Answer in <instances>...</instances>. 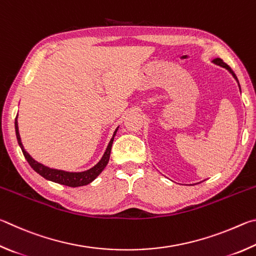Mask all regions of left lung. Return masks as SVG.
I'll return each mask as SVG.
<instances>
[{
    "instance_id": "left-lung-1",
    "label": "left lung",
    "mask_w": 256,
    "mask_h": 256,
    "mask_svg": "<svg viewBox=\"0 0 256 256\" xmlns=\"http://www.w3.org/2000/svg\"><path fill=\"white\" fill-rule=\"evenodd\" d=\"M212 62H214V64H216V65H218V66H220V67H224V68H226L228 72H230V73L232 74V78H234L235 80H236V82L237 83H238V88H240V82H238V80H237V78H236V75H235V73H234V72H232V68H230V66H228L227 64H226V62H224V60H222V58H214V60H212Z\"/></svg>"
}]
</instances>
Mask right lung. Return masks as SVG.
Here are the masks:
<instances>
[{"mask_svg":"<svg viewBox=\"0 0 256 256\" xmlns=\"http://www.w3.org/2000/svg\"><path fill=\"white\" fill-rule=\"evenodd\" d=\"M14 126H16V135L18 144H19L22 153H24L26 160H28L30 166L32 168L34 171L39 174V176H42V178H46V180H49V181L55 182V183H60V184H62V186H72V188L86 186V184H88V183H91L92 181L96 180V178L100 176L101 172L106 168L108 163H109L112 142H114V136L119 128V127H116V129L114 132V135H112V138L109 142V144H108V146H106L104 154H103L101 160H98V162L94 165L93 168L86 170V171L68 172V171H64V170L52 168L49 166H46V165L39 163V162H37V160L31 158L30 154L24 150V147L21 142V138H20V134H19V126H18V116H16V121H14Z\"/></svg>","mask_w":256,"mask_h":256,"instance_id":"add662e5","label":"right lung"}]
</instances>
